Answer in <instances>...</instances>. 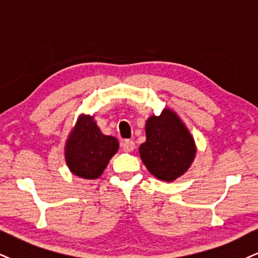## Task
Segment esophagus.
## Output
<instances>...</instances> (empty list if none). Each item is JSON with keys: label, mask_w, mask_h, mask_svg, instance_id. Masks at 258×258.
Wrapping results in <instances>:
<instances>
[{"label": "esophagus", "mask_w": 258, "mask_h": 258, "mask_svg": "<svg viewBox=\"0 0 258 258\" xmlns=\"http://www.w3.org/2000/svg\"><path fill=\"white\" fill-rule=\"evenodd\" d=\"M122 147H123L124 152H126V153H130V152L134 151L135 144L132 141V140H125V141L122 142Z\"/></svg>", "instance_id": "34e87169"}]
</instances>
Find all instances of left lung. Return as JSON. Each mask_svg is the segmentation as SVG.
I'll return each mask as SVG.
<instances>
[{
    "instance_id": "1",
    "label": "left lung",
    "mask_w": 258,
    "mask_h": 258,
    "mask_svg": "<svg viewBox=\"0 0 258 258\" xmlns=\"http://www.w3.org/2000/svg\"><path fill=\"white\" fill-rule=\"evenodd\" d=\"M146 142L139 148L142 163L164 182H173L189 170L196 157L194 136L173 110L165 107L146 120Z\"/></svg>"
}]
</instances>
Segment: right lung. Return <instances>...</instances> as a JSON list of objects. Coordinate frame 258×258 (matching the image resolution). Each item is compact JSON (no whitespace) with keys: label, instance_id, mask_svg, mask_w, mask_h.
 Masks as SVG:
<instances>
[{"label":"right lung","instance_id":"add662e5","mask_svg":"<svg viewBox=\"0 0 258 258\" xmlns=\"http://www.w3.org/2000/svg\"><path fill=\"white\" fill-rule=\"evenodd\" d=\"M119 148L118 140L104 135L94 114L78 117L64 145V159L69 171L84 179H97Z\"/></svg>","mask_w":258,"mask_h":258}]
</instances>
